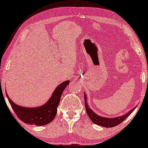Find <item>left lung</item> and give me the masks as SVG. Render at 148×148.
Returning <instances> with one entry per match:
<instances>
[{
	"label": "left lung",
	"instance_id": "8db88e82",
	"mask_svg": "<svg viewBox=\"0 0 148 148\" xmlns=\"http://www.w3.org/2000/svg\"><path fill=\"white\" fill-rule=\"evenodd\" d=\"M84 98H85V107H86V110L87 114H88V116L90 117V119L92 120V121L95 124L100 125V126H102L106 128H109V127H113L116 126L119 124H120L124 121L131 113L133 112V110H135V108L136 107H135L134 108L131 109V110L123 116H120L118 117H114V118H106V117H103L98 116V114H96V113L93 112L91 110V108H89L88 103H87V97L86 95L84 94Z\"/></svg>",
	"mask_w": 148,
	"mask_h": 148
}]
</instances>
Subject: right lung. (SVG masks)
Masks as SVG:
<instances>
[{"label":"right lung","mask_w":148,"mask_h":148,"mask_svg":"<svg viewBox=\"0 0 148 148\" xmlns=\"http://www.w3.org/2000/svg\"><path fill=\"white\" fill-rule=\"evenodd\" d=\"M69 82L68 80L61 83L54 90L50 100L45 104L36 108H26L18 106L9 98L7 94V96L12 108L20 120L28 125L42 126L52 122L55 118L60 96Z\"/></svg>","instance_id":"1"}]
</instances>
